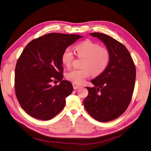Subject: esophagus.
I'll use <instances>...</instances> for the list:
<instances>
[{"instance_id": "34e87169", "label": "esophagus", "mask_w": 151, "mask_h": 151, "mask_svg": "<svg viewBox=\"0 0 151 151\" xmlns=\"http://www.w3.org/2000/svg\"><path fill=\"white\" fill-rule=\"evenodd\" d=\"M73 87L75 89H77L78 88H81L82 86L80 85H78V84H73Z\"/></svg>"}]
</instances>
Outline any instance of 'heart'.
Returning <instances> with one entry per match:
<instances>
[{
  "mask_svg": "<svg viewBox=\"0 0 151 151\" xmlns=\"http://www.w3.org/2000/svg\"><path fill=\"white\" fill-rule=\"evenodd\" d=\"M76 55L83 58L82 69H73L66 74V78L74 84H81L91 76H97L103 73L107 68L110 60V52L108 48L89 40H85L76 45L75 47ZM62 62L64 66L69 67L72 65L74 56L69 49L62 54Z\"/></svg>",
  "mask_w": 151,
  "mask_h": 151,
  "instance_id": "1",
  "label": "heart"
}]
</instances>
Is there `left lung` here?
<instances>
[{"mask_svg":"<svg viewBox=\"0 0 151 151\" xmlns=\"http://www.w3.org/2000/svg\"><path fill=\"white\" fill-rule=\"evenodd\" d=\"M101 40L110 52L107 68L86 87L88 95L84 101L88 113L95 119L108 122L126 111L132 97L136 81V66L124 45L106 34L91 33Z\"/></svg>","mask_w":151,"mask_h":151,"instance_id":"left-lung-1","label":"left lung"}]
</instances>
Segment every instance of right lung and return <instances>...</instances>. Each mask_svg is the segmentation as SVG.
<instances>
[{"instance_id": "right-lung-1", "label": "right lung", "mask_w": 151, "mask_h": 151, "mask_svg": "<svg viewBox=\"0 0 151 151\" xmlns=\"http://www.w3.org/2000/svg\"><path fill=\"white\" fill-rule=\"evenodd\" d=\"M82 37L76 34L50 33L31 41L15 69V92L22 108L37 119L50 120L65 106L73 92L72 84L62 81V54ZM60 81L58 85L52 83Z\"/></svg>"}]
</instances>
